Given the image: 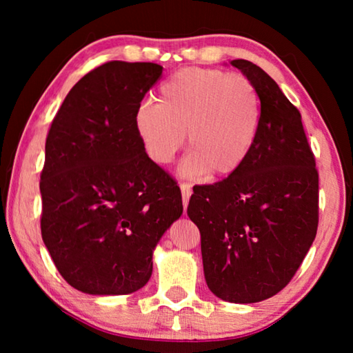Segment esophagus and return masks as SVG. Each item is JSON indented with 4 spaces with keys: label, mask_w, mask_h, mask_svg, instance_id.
Returning <instances> with one entry per match:
<instances>
[{
    "label": "esophagus",
    "mask_w": 353,
    "mask_h": 353,
    "mask_svg": "<svg viewBox=\"0 0 353 353\" xmlns=\"http://www.w3.org/2000/svg\"><path fill=\"white\" fill-rule=\"evenodd\" d=\"M179 187H181V191H182V201H183V208L185 210H187V205H188V199H190V196H191V187L188 183H185V182H182L181 185H179Z\"/></svg>",
    "instance_id": "34e87169"
}]
</instances>
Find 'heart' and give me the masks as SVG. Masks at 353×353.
<instances>
[{"label":"heart","mask_w":353,"mask_h":353,"mask_svg":"<svg viewBox=\"0 0 353 353\" xmlns=\"http://www.w3.org/2000/svg\"><path fill=\"white\" fill-rule=\"evenodd\" d=\"M260 97L240 73L183 68L159 88V103H141L134 126L154 163H170L185 143L191 154L182 174L212 177L236 172L246 162L260 128Z\"/></svg>","instance_id":"heart-1"}]
</instances>
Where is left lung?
Instances as JSON below:
<instances>
[{
	"label": "left lung",
	"mask_w": 353,
	"mask_h": 353,
	"mask_svg": "<svg viewBox=\"0 0 353 353\" xmlns=\"http://www.w3.org/2000/svg\"><path fill=\"white\" fill-rule=\"evenodd\" d=\"M230 65L260 97V128L240 170L196 185L187 213L201 232L207 286L232 303L282 291L312 248L319 221V176L301 112L255 63Z\"/></svg>",
	"instance_id": "left-lung-1"
}]
</instances>
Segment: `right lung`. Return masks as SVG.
Listing matches in <instances>:
<instances>
[{"label":"right lung","mask_w":353,"mask_h":353,"mask_svg":"<svg viewBox=\"0 0 353 353\" xmlns=\"http://www.w3.org/2000/svg\"><path fill=\"white\" fill-rule=\"evenodd\" d=\"M163 67L112 61L71 88L46 137L41 238L61 276L87 294H130L183 212L181 188L148 157L137 107Z\"/></svg>","instance_id":"add662e5"}]
</instances>
